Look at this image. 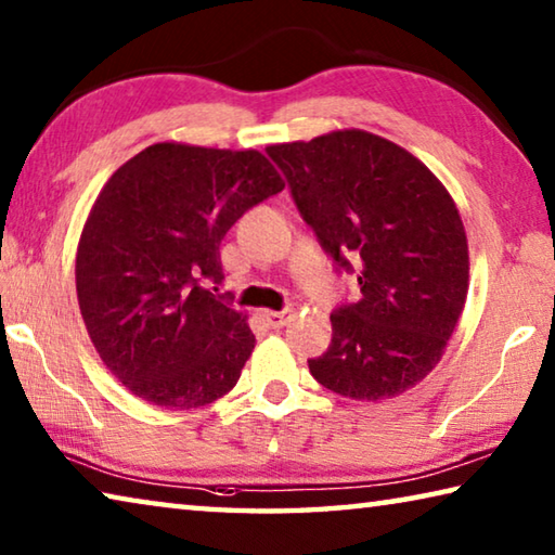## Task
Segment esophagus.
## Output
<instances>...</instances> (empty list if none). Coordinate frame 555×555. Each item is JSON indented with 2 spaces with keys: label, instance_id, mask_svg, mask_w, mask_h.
<instances>
[{
  "label": "esophagus",
  "instance_id": "esophagus-1",
  "mask_svg": "<svg viewBox=\"0 0 555 555\" xmlns=\"http://www.w3.org/2000/svg\"><path fill=\"white\" fill-rule=\"evenodd\" d=\"M264 315H267V323L274 327V331H279V327H286L296 318V313L291 311V308H284V311H267Z\"/></svg>",
  "mask_w": 555,
  "mask_h": 555
}]
</instances>
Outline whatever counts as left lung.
I'll return each mask as SVG.
<instances>
[{"label":"left lung","mask_w":555,"mask_h":555,"mask_svg":"<svg viewBox=\"0 0 555 555\" xmlns=\"http://www.w3.org/2000/svg\"><path fill=\"white\" fill-rule=\"evenodd\" d=\"M267 154L337 274L357 271L362 294L331 313L333 340L308 370L360 401L406 391L443 357L465 306L467 240L453 198L416 156L370 131Z\"/></svg>","instance_id":"8db88e82"}]
</instances>
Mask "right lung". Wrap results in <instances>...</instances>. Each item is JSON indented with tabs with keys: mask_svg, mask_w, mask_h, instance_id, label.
<instances>
[{
	"mask_svg": "<svg viewBox=\"0 0 555 555\" xmlns=\"http://www.w3.org/2000/svg\"><path fill=\"white\" fill-rule=\"evenodd\" d=\"M284 191L255 149L154 144L119 166L82 228L75 288L107 370L154 406L198 409L237 384L255 350L215 286L220 244L244 212Z\"/></svg>",
	"mask_w": 555,
	"mask_h": 555,
	"instance_id": "add662e5",
	"label": "right lung"
}]
</instances>
